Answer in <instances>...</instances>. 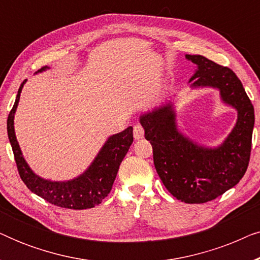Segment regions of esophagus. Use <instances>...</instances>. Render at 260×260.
Wrapping results in <instances>:
<instances>
[{
    "instance_id": "esophagus-1",
    "label": "esophagus",
    "mask_w": 260,
    "mask_h": 260,
    "mask_svg": "<svg viewBox=\"0 0 260 260\" xmlns=\"http://www.w3.org/2000/svg\"><path fill=\"white\" fill-rule=\"evenodd\" d=\"M144 136V127L141 124H136L134 126V137L135 140H141Z\"/></svg>"
}]
</instances>
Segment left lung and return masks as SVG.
Here are the masks:
<instances>
[{
	"label": "left lung",
	"mask_w": 260,
	"mask_h": 260,
	"mask_svg": "<svg viewBox=\"0 0 260 260\" xmlns=\"http://www.w3.org/2000/svg\"><path fill=\"white\" fill-rule=\"evenodd\" d=\"M186 58L198 65L191 86L219 88L222 101L237 109L232 133L219 148L199 147L177 131L172 104L145 113L140 120L152 145L156 172L169 193L186 204H205L236 186L246 173L254 109L232 70L202 55Z\"/></svg>",
	"instance_id": "left-lung-1"
}]
</instances>
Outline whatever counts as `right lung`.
<instances>
[{"label":"right lung","mask_w":260,"mask_h":260,"mask_svg":"<svg viewBox=\"0 0 260 260\" xmlns=\"http://www.w3.org/2000/svg\"><path fill=\"white\" fill-rule=\"evenodd\" d=\"M46 69L47 67H42L39 72ZM24 83L26 80H23L17 91L15 103L7 119V131H8V137L21 180L34 194L58 207L86 209L99 205L111 191L120 163L125 157L130 145L133 144V126H129L122 133L110 137L99 151L97 157L92 162L90 168L77 179L66 182H53L41 179L31 172L24 161L14 131V115Z\"/></svg>","instance_id":"add662e5"}]
</instances>
